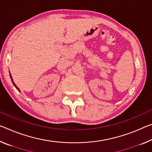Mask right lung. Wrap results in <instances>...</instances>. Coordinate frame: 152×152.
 <instances>
[{
  "label": "right lung",
  "instance_id": "obj_1",
  "mask_svg": "<svg viewBox=\"0 0 152 152\" xmlns=\"http://www.w3.org/2000/svg\"><path fill=\"white\" fill-rule=\"evenodd\" d=\"M10 76H11V78L12 83H13V85H14V86H15V88H16L17 89H18V90L19 91H20V89H19V88L18 87V86H17L15 85V83H14V82H13V79H12V77H11V74H10Z\"/></svg>",
  "mask_w": 152,
  "mask_h": 152
}]
</instances>
